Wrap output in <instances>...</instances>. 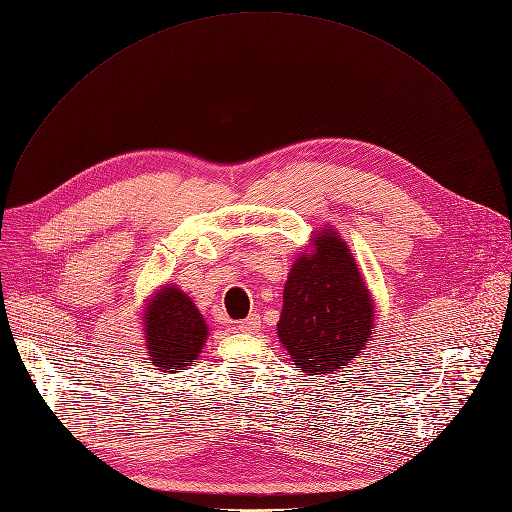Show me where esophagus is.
<instances>
[{
    "instance_id": "1",
    "label": "esophagus",
    "mask_w": 512,
    "mask_h": 512,
    "mask_svg": "<svg viewBox=\"0 0 512 512\" xmlns=\"http://www.w3.org/2000/svg\"><path fill=\"white\" fill-rule=\"evenodd\" d=\"M259 327H261V318L257 314H249L245 320H241L237 324V331H241V333H255V331H259Z\"/></svg>"
}]
</instances>
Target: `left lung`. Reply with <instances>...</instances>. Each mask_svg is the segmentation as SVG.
<instances>
[{
  "label": "left lung",
  "mask_w": 512,
  "mask_h": 512,
  "mask_svg": "<svg viewBox=\"0 0 512 512\" xmlns=\"http://www.w3.org/2000/svg\"><path fill=\"white\" fill-rule=\"evenodd\" d=\"M374 306L349 247L333 230L314 237V253L292 265L277 335L304 374L343 369L374 327Z\"/></svg>",
  "instance_id": "obj_1"
}]
</instances>
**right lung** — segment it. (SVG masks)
Returning a JSON list of instances; mask_svg holds the SVG:
<instances>
[{
    "label": "right lung",
    "instance_id": "add662e5",
    "mask_svg": "<svg viewBox=\"0 0 512 512\" xmlns=\"http://www.w3.org/2000/svg\"><path fill=\"white\" fill-rule=\"evenodd\" d=\"M151 363L161 371L190 365L206 343L208 327L194 302L173 286H165L145 314Z\"/></svg>",
    "mask_w": 512,
    "mask_h": 512
}]
</instances>
